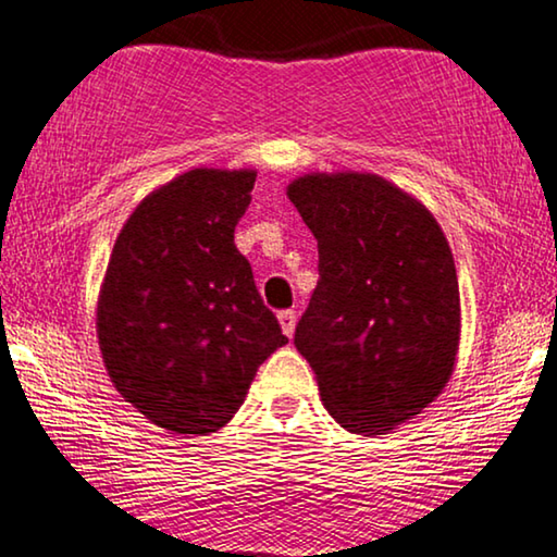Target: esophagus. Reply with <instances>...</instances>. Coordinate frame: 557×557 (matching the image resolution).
Listing matches in <instances>:
<instances>
[{
	"mask_svg": "<svg viewBox=\"0 0 557 557\" xmlns=\"http://www.w3.org/2000/svg\"><path fill=\"white\" fill-rule=\"evenodd\" d=\"M280 325H283L285 336H293L295 333V323H298V313L295 310H280Z\"/></svg>",
	"mask_w": 557,
	"mask_h": 557,
	"instance_id": "obj_1",
	"label": "esophagus"
}]
</instances>
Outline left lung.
Segmentation results:
<instances>
[{
    "mask_svg": "<svg viewBox=\"0 0 557 557\" xmlns=\"http://www.w3.org/2000/svg\"><path fill=\"white\" fill-rule=\"evenodd\" d=\"M287 196L318 239V285L295 346L341 428L389 433L454 372L461 300L446 236L380 175L313 173Z\"/></svg>",
    "mask_w": 557,
    "mask_h": 557,
    "instance_id": "obj_1",
    "label": "left lung"
}]
</instances>
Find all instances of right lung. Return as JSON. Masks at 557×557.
Wrapping results in <instances>:
<instances>
[{
	"instance_id": "right-lung-1",
	"label": "right lung",
	"mask_w": 557,
	"mask_h": 557,
	"mask_svg": "<svg viewBox=\"0 0 557 557\" xmlns=\"http://www.w3.org/2000/svg\"><path fill=\"white\" fill-rule=\"evenodd\" d=\"M255 181L183 173L137 206L111 251L96 310L103 364L119 395L173 433L224 428L287 344L234 244Z\"/></svg>"
}]
</instances>
